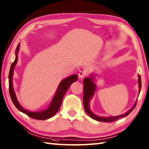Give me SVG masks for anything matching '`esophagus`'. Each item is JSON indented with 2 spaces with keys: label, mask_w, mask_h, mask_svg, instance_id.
Returning <instances> with one entry per match:
<instances>
[{
  "label": "esophagus",
  "mask_w": 149,
  "mask_h": 149,
  "mask_svg": "<svg viewBox=\"0 0 149 149\" xmlns=\"http://www.w3.org/2000/svg\"><path fill=\"white\" fill-rule=\"evenodd\" d=\"M87 72L86 71H85V70H83V71H80L79 72V74H78V76H79V79H83V78H84L87 75Z\"/></svg>",
  "instance_id": "obj_1"
}]
</instances>
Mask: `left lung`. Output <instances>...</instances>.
Returning <instances> with one entry per match:
<instances>
[{
	"instance_id": "left-lung-1",
	"label": "left lung",
	"mask_w": 149,
	"mask_h": 149,
	"mask_svg": "<svg viewBox=\"0 0 149 149\" xmlns=\"http://www.w3.org/2000/svg\"><path fill=\"white\" fill-rule=\"evenodd\" d=\"M91 79L89 78H85L83 81L84 83V93H83V104H84V107L85 111L89 115L91 118H93L97 121L100 122H115L118 119L122 118V117L126 116L128 115L129 114H130L132 110H133L136 106V103L134 104V106L132 107V108L129 111L123 115L117 116H113V117H108V118H106V117H100L98 116L91 111L89 107V102L90 100L91 97H93V93L95 92V85L93 83V81L91 79H93V77H91ZM138 83H139V88H140V89L141 87V76L140 75H138Z\"/></svg>"
}]
</instances>
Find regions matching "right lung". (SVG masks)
<instances>
[{"label":"right lung","mask_w":149,"mask_h":149,"mask_svg":"<svg viewBox=\"0 0 149 149\" xmlns=\"http://www.w3.org/2000/svg\"><path fill=\"white\" fill-rule=\"evenodd\" d=\"M19 46L20 45H17V49H16V58L15 59L14 62L12 63L10 67V70H9V95H10L11 99L13 103L14 104V105L21 112L24 113L29 116V117L34 119L36 120H46L51 118V117L54 116V115L58 111L61 105V102L63 99V97H64L65 93L66 91L69 88L70 86L74 83V82L76 81L78 79V77L77 75H72L69 77H67L59 85L58 90H57L56 95L54 97L52 101L51 104H50V106L45 110H43L42 111H39V112H31L29 111H27L22 108V106L20 105V104L18 103V100L17 99V97H16L15 91L13 90V88L12 86V77H13V69L16 63L17 62V52L19 49Z\"/></svg>","instance_id":"add662e5"}]
</instances>
